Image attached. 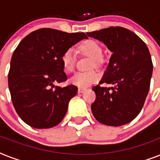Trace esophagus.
I'll return each mask as SVG.
<instances>
[{
    "label": "esophagus",
    "mask_w": 160,
    "mask_h": 160,
    "mask_svg": "<svg viewBox=\"0 0 160 160\" xmlns=\"http://www.w3.org/2000/svg\"><path fill=\"white\" fill-rule=\"evenodd\" d=\"M85 90H86L85 88H79V89H78V93H80V94H81V93L85 92Z\"/></svg>",
    "instance_id": "1"
}]
</instances>
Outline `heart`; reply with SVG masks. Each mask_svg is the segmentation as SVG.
Masks as SVG:
<instances>
[{
    "label": "heart",
    "instance_id": "obj_1",
    "mask_svg": "<svg viewBox=\"0 0 160 160\" xmlns=\"http://www.w3.org/2000/svg\"><path fill=\"white\" fill-rule=\"evenodd\" d=\"M80 51L83 54L90 56L95 60V63L99 61L102 56V49L100 44L96 41L89 40L84 41L79 46ZM61 62L65 70L67 72H72L75 70V62H76V55L73 49H68L63 53L61 57ZM100 79V74L95 70L88 71V72H78L70 78V83L79 87H86L93 83L98 81Z\"/></svg>",
    "mask_w": 160,
    "mask_h": 160
}]
</instances>
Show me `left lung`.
<instances>
[{"mask_svg": "<svg viewBox=\"0 0 160 160\" xmlns=\"http://www.w3.org/2000/svg\"><path fill=\"white\" fill-rule=\"evenodd\" d=\"M87 36L103 42L112 52L100 84L114 85L92 88L96 95L91 105L93 115L105 125L128 124L141 111L149 93L153 73L149 49L136 34L119 26L87 32Z\"/></svg>", "mask_w": 160, "mask_h": 160, "instance_id": "obj_1", "label": "left lung"}]
</instances>
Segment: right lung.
Wrapping results in <instances>:
<instances>
[{"label": "right lung", "instance_id": "1", "mask_svg": "<svg viewBox=\"0 0 160 160\" xmlns=\"http://www.w3.org/2000/svg\"><path fill=\"white\" fill-rule=\"evenodd\" d=\"M83 39L85 33H66L50 28L26 36L14 51L8 86L16 113L36 129H49L64 119L78 88L55 86L67 76L61 62L63 53Z\"/></svg>", "mask_w": 160, "mask_h": 160}]
</instances>
